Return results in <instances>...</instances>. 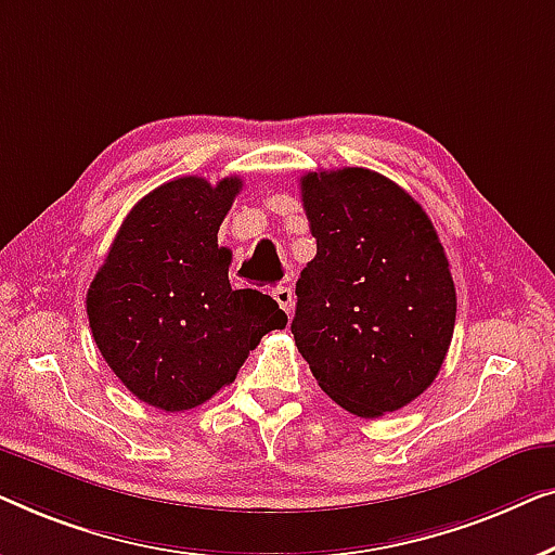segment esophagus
I'll use <instances>...</instances> for the list:
<instances>
[{"mask_svg":"<svg viewBox=\"0 0 555 555\" xmlns=\"http://www.w3.org/2000/svg\"><path fill=\"white\" fill-rule=\"evenodd\" d=\"M271 294H274V299H276V304H279V307H281V309H284V311H286V314H292V304H294L292 288H288V286H276V288H274V292H271Z\"/></svg>","mask_w":555,"mask_h":555,"instance_id":"esophagus-1","label":"esophagus"}]
</instances>
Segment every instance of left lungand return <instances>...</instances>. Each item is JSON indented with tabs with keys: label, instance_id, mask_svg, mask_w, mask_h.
<instances>
[{
	"label": "left lung",
	"instance_id": "8db88e82",
	"mask_svg": "<svg viewBox=\"0 0 555 555\" xmlns=\"http://www.w3.org/2000/svg\"><path fill=\"white\" fill-rule=\"evenodd\" d=\"M317 256L296 281L292 334L319 387L357 417L417 400L455 330V284L423 206L366 168L301 178Z\"/></svg>",
	"mask_w": 555,
	"mask_h": 555
}]
</instances>
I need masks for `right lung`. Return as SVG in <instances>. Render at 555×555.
I'll return each mask as SVG.
<instances>
[{"label":"right lung","instance_id":"add662e5","mask_svg":"<svg viewBox=\"0 0 555 555\" xmlns=\"http://www.w3.org/2000/svg\"><path fill=\"white\" fill-rule=\"evenodd\" d=\"M238 176L210 185L183 176L140 198L88 292L100 354L138 400L193 410L236 379L263 334L286 314L269 294L231 288V251L218 229Z\"/></svg>","mask_w":555,"mask_h":555}]
</instances>
